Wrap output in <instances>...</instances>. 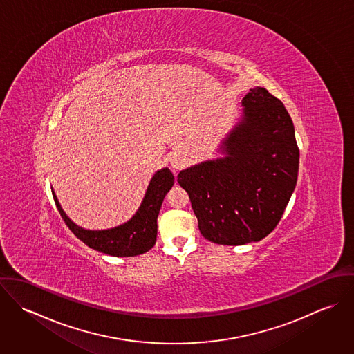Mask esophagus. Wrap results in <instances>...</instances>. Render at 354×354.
<instances>
[{"instance_id": "34e87169", "label": "esophagus", "mask_w": 354, "mask_h": 354, "mask_svg": "<svg viewBox=\"0 0 354 354\" xmlns=\"http://www.w3.org/2000/svg\"><path fill=\"white\" fill-rule=\"evenodd\" d=\"M169 162H170L171 169L176 170V171H178V170H181V169L185 167L188 159H187V156H185L184 153L173 152V153H170V156H169Z\"/></svg>"}]
</instances>
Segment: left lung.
<instances>
[{"label":"left lung","mask_w":354,"mask_h":354,"mask_svg":"<svg viewBox=\"0 0 354 354\" xmlns=\"http://www.w3.org/2000/svg\"><path fill=\"white\" fill-rule=\"evenodd\" d=\"M243 118L223 140V158L181 170L204 239L244 245L268 236L297 184L300 151L283 103L263 87L243 98Z\"/></svg>","instance_id":"obj_1"}]
</instances>
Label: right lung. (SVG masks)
Segmentation results:
<instances>
[{"instance_id": "add662e5", "label": "right lung", "mask_w": 354, "mask_h": 354, "mask_svg": "<svg viewBox=\"0 0 354 354\" xmlns=\"http://www.w3.org/2000/svg\"><path fill=\"white\" fill-rule=\"evenodd\" d=\"M174 184V176L167 167L158 170L149 184L145 199L136 214L125 223L106 230H86L73 223L61 208L53 192L55 205L72 233L90 248L117 257H129L150 251L156 241V219L166 194Z\"/></svg>"}]
</instances>
